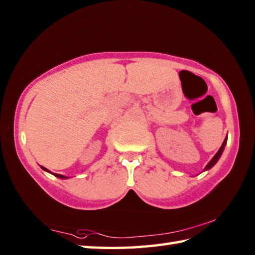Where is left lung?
Wrapping results in <instances>:
<instances>
[{"label": "left lung", "instance_id": "8db88e82", "mask_svg": "<svg viewBox=\"0 0 255 255\" xmlns=\"http://www.w3.org/2000/svg\"><path fill=\"white\" fill-rule=\"evenodd\" d=\"M226 144H227V136L225 137V139H224V141H223V144H222V146H221V148L218 149V152L215 154V156L210 159V162L207 164L206 165V167H205V170L204 171H207V170H210L211 167H213L216 163L218 162V159L221 158V156H222V154H223V152H224V149H225V146H226Z\"/></svg>", "mask_w": 255, "mask_h": 255}]
</instances>
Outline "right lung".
Returning a JSON list of instances; mask_svg holds the SVG:
<instances>
[{
    "mask_svg": "<svg viewBox=\"0 0 255 255\" xmlns=\"http://www.w3.org/2000/svg\"><path fill=\"white\" fill-rule=\"evenodd\" d=\"M40 167L44 171H46V172H48V173H51L53 175H55V176H57V178H59V179H68V176H65V175H62V174H57V173H53V172H50L49 170H47L46 167H44V166H41L40 165Z\"/></svg>",
    "mask_w": 255,
    "mask_h": 255,
    "instance_id": "right-lung-1",
    "label": "right lung"
}]
</instances>
